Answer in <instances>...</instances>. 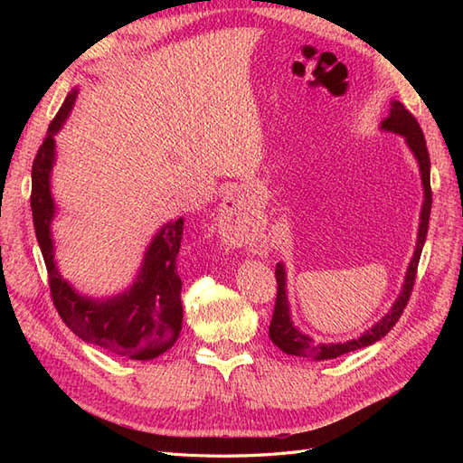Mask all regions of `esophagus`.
<instances>
[{"label":"esophagus","instance_id":"obj_1","mask_svg":"<svg viewBox=\"0 0 463 463\" xmlns=\"http://www.w3.org/2000/svg\"><path fill=\"white\" fill-rule=\"evenodd\" d=\"M241 194L237 189L230 191L223 199L222 210H220V233L223 240L232 245H247L250 241V223L241 213Z\"/></svg>","mask_w":463,"mask_h":463}]
</instances>
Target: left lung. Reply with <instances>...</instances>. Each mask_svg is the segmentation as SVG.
Segmentation results:
<instances>
[{"instance_id": "left-lung-1", "label": "left lung", "mask_w": 463, "mask_h": 463, "mask_svg": "<svg viewBox=\"0 0 463 463\" xmlns=\"http://www.w3.org/2000/svg\"><path fill=\"white\" fill-rule=\"evenodd\" d=\"M381 129L398 133L405 138V143L411 148L413 156L417 158L419 172H421V181L425 189V201L421 208V223H419V233H417V247L413 259L408 266V274H405L403 286L398 299L392 305V309L376 322L373 328H369L365 334H361L357 340H349L344 344H317L311 335L299 332L293 326L291 317H289V303H288V293H286V269L284 264H276V282H278V293H276V305H274V315L269 328L270 340L282 349L288 355H298V357H311L315 361L322 359H335L347 352H355L359 347L371 345L396 326L398 318L402 317L405 305L410 301V296L413 291L415 284V274L419 259H421V250L427 240V230H429V218H430V206H432V193H430V160H429V150L425 135L419 128L417 119L410 114L408 109L403 108L402 102L394 100L390 108V116L381 123Z\"/></svg>"}]
</instances>
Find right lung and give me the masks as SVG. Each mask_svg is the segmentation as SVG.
<instances>
[{
  "mask_svg": "<svg viewBox=\"0 0 463 463\" xmlns=\"http://www.w3.org/2000/svg\"><path fill=\"white\" fill-rule=\"evenodd\" d=\"M75 98L77 90L65 98L33 162L31 208L36 240L46 262L52 301L65 325L80 340L129 359H154L175 344L184 320L181 278L175 262L184 237V218L165 223L154 235L135 284L128 291L109 299L79 296L55 266L50 232L55 214L50 193V174L55 158L53 135L63 128Z\"/></svg>",
  "mask_w": 463,
  "mask_h": 463,
  "instance_id": "right-lung-1",
  "label": "right lung"
}]
</instances>
